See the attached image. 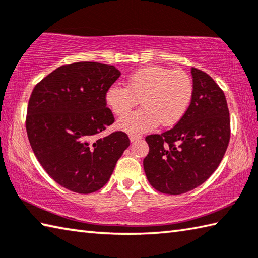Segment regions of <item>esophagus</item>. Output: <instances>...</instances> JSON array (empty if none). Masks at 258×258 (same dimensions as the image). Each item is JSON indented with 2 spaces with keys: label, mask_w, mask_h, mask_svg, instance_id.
<instances>
[{
  "label": "esophagus",
  "mask_w": 258,
  "mask_h": 258,
  "mask_svg": "<svg viewBox=\"0 0 258 258\" xmlns=\"http://www.w3.org/2000/svg\"><path fill=\"white\" fill-rule=\"evenodd\" d=\"M142 137H140L138 134H130V141L131 142H135L138 141V140H141Z\"/></svg>",
  "instance_id": "1"
}]
</instances>
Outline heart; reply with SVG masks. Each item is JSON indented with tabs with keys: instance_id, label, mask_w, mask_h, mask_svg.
<instances>
[{
	"instance_id": "heart-1",
	"label": "heart",
	"mask_w": 258,
	"mask_h": 258,
	"mask_svg": "<svg viewBox=\"0 0 258 258\" xmlns=\"http://www.w3.org/2000/svg\"><path fill=\"white\" fill-rule=\"evenodd\" d=\"M193 93V81L186 72L151 65L131 73L126 87L110 86L106 90L105 102L114 115L124 116L140 100L141 109L117 121L118 130L140 134L154 130L159 124L171 127L179 123Z\"/></svg>"
}]
</instances>
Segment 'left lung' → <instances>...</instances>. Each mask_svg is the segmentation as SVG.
Masks as SVG:
<instances>
[{
	"label": "left lung",
	"mask_w": 258,
	"mask_h": 258,
	"mask_svg": "<svg viewBox=\"0 0 258 258\" xmlns=\"http://www.w3.org/2000/svg\"><path fill=\"white\" fill-rule=\"evenodd\" d=\"M194 93L175 127L145 138L143 167L150 184L163 194H184L202 185L221 162L230 140L223 91L201 70L191 68Z\"/></svg>",
	"instance_id": "1"
}]
</instances>
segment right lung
Instances as JSON below:
<instances>
[{
    "label": "right lung",
    "instance_id": "right-lung-1",
    "mask_svg": "<svg viewBox=\"0 0 258 258\" xmlns=\"http://www.w3.org/2000/svg\"><path fill=\"white\" fill-rule=\"evenodd\" d=\"M120 77L113 65H63L32 90L26 127L32 151L53 179L72 191L90 194L104 187L130 145L127 135H96L114 123L105 93Z\"/></svg>",
    "mask_w": 258,
    "mask_h": 258
}]
</instances>
